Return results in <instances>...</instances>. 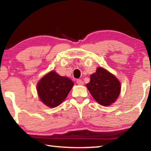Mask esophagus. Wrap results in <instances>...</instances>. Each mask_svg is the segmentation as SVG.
Wrapping results in <instances>:
<instances>
[{"instance_id": "1", "label": "esophagus", "mask_w": 151, "mask_h": 151, "mask_svg": "<svg viewBox=\"0 0 151 151\" xmlns=\"http://www.w3.org/2000/svg\"><path fill=\"white\" fill-rule=\"evenodd\" d=\"M76 83H77L78 85H84V83H83V81L81 79H78L76 81Z\"/></svg>"}]
</instances>
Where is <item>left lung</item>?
I'll use <instances>...</instances> for the list:
<instances>
[{
	"label": "left lung",
	"instance_id": "1",
	"mask_svg": "<svg viewBox=\"0 0 151 151\" xmlns=\"http://www.w3.org/2000/svg\"><path fill=\"white\" fill-rule=\"evenodd\" d=\"M90 77L87 87L98 104L107 106L116 101L121 91L120 83L116 76L104 68L98 67Z\"/></svg>",
	"mask_w": 151,
	"mask_h": 151
}]
</instances>
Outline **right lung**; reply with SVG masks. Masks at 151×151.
Returning a JSON list of instances; mask_svg holds the SVG:
<instances>
[{
	"mask_svg": "<svg viewBox=\"0 0 151 151\" xmlns=\"http://www.w3.org/2000/svg\"><path fill=\"white\" fill-rule=\"evenodd\" d=\"M73 85V82L69 78L51 71L38 82V96L43 104L47 107H56L66 99Z\"/></svg>",
	"mask_w": 151,
	"mask_h": 151,
	"instance_id": "obj_1",
	"label": "right lung"
}]
</instances>
